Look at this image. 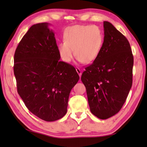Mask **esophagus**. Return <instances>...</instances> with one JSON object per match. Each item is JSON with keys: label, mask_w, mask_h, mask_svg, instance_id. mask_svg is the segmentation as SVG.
<instances>
[{"label": "esophagus", "mask_w": 147, "mask_h": 147, "mask_svg": "<svg viewBox=\"0 0 147 147\" xmlns=\"http://www.w3.org/2000/svg\"><path fill=\"white\" fill-rule=\"evenodd\" d=\"M76 71H77V73H78V74H79V76H80V77H81V76H82V71L80 70V68H78V67H76Z\"/></svg>", "instance_id": "34e87169"}]
</instances>
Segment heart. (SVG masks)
Segmentation results:
<instances>
[{
    "mask_svg": "<svg viewBox=\"0 0 147 147\" xmlns=\"http://www.w3.org/2000/svg\"><path fill=\"white\" fill-rule=\"evenodd\" d=\"M64 40L57 47L62 61L70 62L75 53L78 62L91 63L100 53L104 36L98 26L74 25L65 30Z\"/></svg>",
    "mask_w": 147,
    "mask_h": 147,
    "instance_id": "heart-1",
    "label": "heart"
}]
</instances>
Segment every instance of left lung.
<instances>
[{
  "label": "left lung",
  "mask_w": 147,
  "mask_h": 147,
  "mask_svg": "<svg viewBox=\"0 0 147 147\" xmlns=\"http://www.w3.org/2000/svg\"><path fill=\"white\" fill-rule=\"evenodd\" d=\"M104 41L98 57L82 75L92 113L106 119L118 113L133 82V55L128 40L104 21Z\"/></svg>",
  "instance_id": "left-lung-1"
}]
</instances>
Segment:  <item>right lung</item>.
Instances as JSON below:
<instances>
[{
    "instance_id": "obj_1",
    "label": "right lung",
    "mask_w": 147,
    "mask_h": 147,
    "mask_svg": "<svg viewBox=\"0 0 147 147\" xmlns=\"http://www.w3.org/2000/svg\"><path fill=\"white\" fill-rule=\"evenodd\" d=\"M49 23L32 26L14 54L18 93L28 109L45 121L67 112L69 96L80 76L73 65L60 61L54 33Z\"/></svg>"
}]
</instances>
